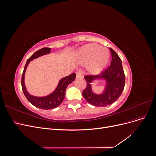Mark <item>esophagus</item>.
<instances>
[{
  "label": "esophagus",
  "mask_w": 156,
  "mask_h": 156,
  "mask_svg": "<svg viewBox=\"0 0 156 156\" xmlns=\"http://www.w3.org/2000/svg\"><path fill=\"white\" fill-rule=\"evenodd\" d=\"M76 77L77 79H81L83 77V75L82 74V72H77L76 73Z\"/></svg>",
  "instance_id": "esophagus-1"
}]
</instances>
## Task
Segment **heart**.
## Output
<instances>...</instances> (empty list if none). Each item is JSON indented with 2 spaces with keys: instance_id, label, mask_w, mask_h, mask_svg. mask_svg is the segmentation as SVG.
Returning <instances> with one entry per match:
<instances>
[{
  "instance_id": "heart-1",
  "label": "heart",
  "mask_w": 156,
  "mask_h": 156,
  "mask_svg": "<svg viewBox=\"0 0 156 156\" xmlns=\"http://www.w3.org/2000/svg\"><path fill=\"white\" fill-rule=\"evenodd\" d=\"M76 57L79 62L87 64V69L91 73H98L104 69L110 59V53L106 48L96 44L83 46L77 51Z\"/></svg>"
}]
</instances>
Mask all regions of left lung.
Wrapping results in <instances>:
<instances>
[{
	"instance_id": "1",
	"label": "left lung",
	"mask_w": 156,
	"mask_h": 156,
	"mask_svg": "<svg viewBox=\"0 0 156 156\" xmlns=\"http://www.w3.org/2000/svg\"><path fill=\"white\" fill-rule=\"evenodd\" d=\"M112 60L109 66L99 75L84 76L87 87L83 91L86 101L94 106L105 107L115 102L120 96L125 86V74L122 60L116 52L110 48ZM104 79L106 81L105 92L101 94L94 93L90 83L95 79Z\"/></svg>"
}]
</instances>
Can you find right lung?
I'll return each instance as SVG.
<instances>
[{
  "instance_id": "obj_1",
  "label": "right lung",
  "mask_w": 156,
  "mask_h": 156,
  "mask_svg": "<svg viewBox=\"0 0 156 156\" xmlns=\"http://www.w3.org/2000/svg\"><path fill=\"white\" fill-rule=\"evenodd\" d=\"M51 51V48H44L33 54L27 60L25 66L24 68V70L22 74L21 78V86L23 92L24 93L25 97L32 105L37 107L41 109H51V108H55L58 107L62 102L63 101L65 98V92L66 89L69 85V84L72 83L75 79L76 74L75 73L71 74L68 76L62 78L60 80L55 90L53 92H52L49 95L44 96V97H36L32 96L27 92L25 85V73L26 72V69L27 66L29 65L31 60H34V58H38L39 56L42 55H45L46 54H49Z\"/></svg>"
}]
</instances>
